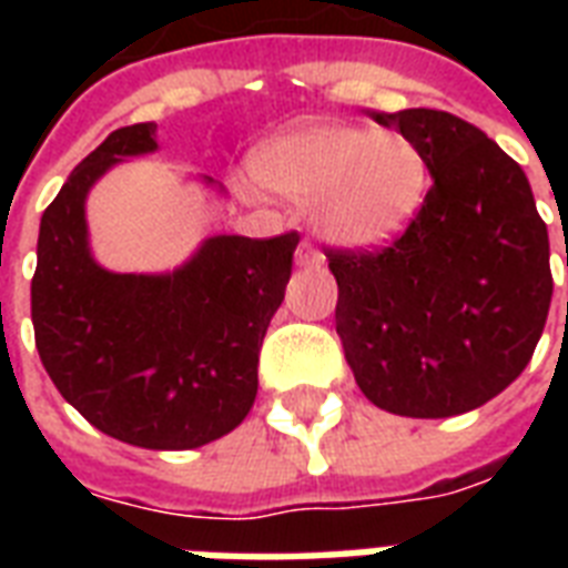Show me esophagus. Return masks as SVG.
I'll return each instance as SVG.
<instances>
[{
  "label": "esophagus",
  "mask_w": 568,
  "mask_h": 568,
  "mask_svg": "<svg viewBox=\"0 0 568 568\" xmlns=\"http://www.w3.org/2000/svg\"><path fill=\"white\" fill-rule=\"evenodd\" d=\"M297 265L303 267L324 265V253H321L312 241H301V247H297Z\"/></svg>",
  "instance_id": "34e87169"
}]
</instances>
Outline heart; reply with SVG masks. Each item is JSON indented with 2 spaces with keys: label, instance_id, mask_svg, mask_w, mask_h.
I'll use <instances>...</instances> for the list:
<instances>
[{
  "label": "heart",
  "instance_id": "b5f03b06",
  "mask_svg": "<svg viewBox=\"0 0 568 568\" xmlns=\"http://www.w3.org/2000/svg\"><path fill=\"white\" fill-rule=\"evenodd\" d=\"M253 180L271 194L312 200L324 235L354 247L395 239L430 189L427 155L395 129L321 123L267 141L250 159Z\"/></svg>",
  "mask_w": 568,
  "mask_h": 568
}]
</instances>
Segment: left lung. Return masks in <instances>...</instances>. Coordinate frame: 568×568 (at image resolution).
I'll list each match as a JSON object with an SVG mask.
<instances>
[{"mask_svg":"<svg viewBox=\"0 0 568 568\" xmlns=\"http://www.w3.org/2000/svg\"><path fill=\"white\" fill-rule=\"evenodd\" d=\"M427 155L433 185L383 247H327L336 333L374 406L448 418L525 372L551 306L548 230L528 176L457 114H374Z\"/></svg>","mask_w":568,"mask_h":568,"instance_id":"1","label":"left lung"}]
</instances>
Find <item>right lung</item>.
Here are the masks:
<instances>
[{"label":"right lung","mask_w":568,"mask_h":568,"mask_svg":"<svg viewBox=\"0 0 568 568\" xmlns=\"http://www.w3.org/2000/svg\"><path fill=\"white\" fill-rule=\"evenodd\" d=\"M155 123L111 132L40 217L31 324L40 363L97 430L150 450L235 430L301 235H217L168 276L111 274L88 253L84 196L111 164L153 153Z\"/></svg>","instance_id":"obj_1"}]
</instances>
